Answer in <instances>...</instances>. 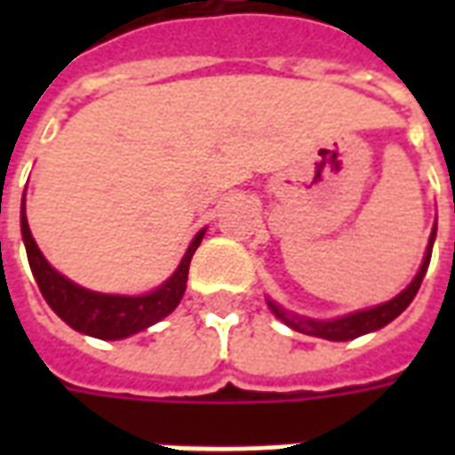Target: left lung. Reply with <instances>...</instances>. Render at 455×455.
I'll use <instances>...</instances> for the list:
<instances>
[{
    "mask_svg": "<svg viewBox=\"0 0 455 455\" xmlns=\"http://www.w3.org/2000/svg\"><path fill=\"white\" fill-rule=\"evenodd\" d=\"M434 238H436V227L431 228L429 246H427V253H424V260H421L419 273L414 275L410 285L402 290L400 295L392 297L390 302H382L378 307H371V309H363V312H353V315L339 316V319H329V322H319V319H307V316L290 315L283 307L275 305L273 299H267V307L273 309V315L277 319H283L290 329L295 331H302V334L319 336V339H326V341H351V339H358L363 334H371V331H378L385 324H390L395 316H400L410 302L414 299V295L419 292V285L424 275H427V267H429L431 260V248H434Z\"/></svg>",
    "mask_w": 455,
    "mask_h": 455,
    "instance_id": "8db88e82",
    "label": "left lung"
}]
</instances>
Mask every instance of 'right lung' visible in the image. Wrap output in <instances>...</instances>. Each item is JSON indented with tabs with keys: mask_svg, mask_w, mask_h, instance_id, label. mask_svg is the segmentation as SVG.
Here are the masks:
<instances>
[{
	"mask_svg": "<svg viewBox=\"0 0 455 455\" xmlns=\"http://www.w3.org/2000/svg\"><path fill=\"white\" fill-rule=\"evenodd\" d=\"M21 236H24L26 256H28V266L38 283V290L55 315L80 334L104 339V341H116V339H126V336L148 329L150 324L160 322L180 305L185 287H188L189 260L204 238V228L192 238L188 253L180 260L178 270L153 292L139 297L102 295V292H92V290L75 285L73 280L60 275L45 260L41 248L36 246L24 207H21Z\"/></svg>",
	"mask_w": 455,
	"mask_h": 455,
	"instance_id": "obj_1",
	"label": "right lung"
}]
</instances>
